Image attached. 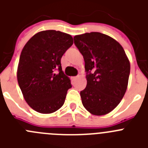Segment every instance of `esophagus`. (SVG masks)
<instances>
[{"mask_svg": "<svg viewBox=\"0 0 148 148\" xmlns=\"http://www.w3.org/2000/svg\"><path fill=\"white\" fill-rule=\"evenodd\" d=\"M78 78V76H75V77H73V80H74V81H75V80H76V79H77V78Z\"/></svg>", "mask_w": 148, "mask_h": 148, "instance_id": "1", "label": "esophagus"}]
</instances>
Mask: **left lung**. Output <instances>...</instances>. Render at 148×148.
<instances>
[{"label":"left lung","mask_w":148,"mask_h":148,"mask_svg":"<svg viewBox=\"0 0 148 148\" xmlns=\"http://www.w3.org/2000/svg\"><path fill=\"white\" fill-rule=\"evenodd\" d=\"M74 44L87 72V86L80 92L82 104L91 114H108L126 92L130 70L127 56L118 41L101 32L75 35Z\"/></svg>","instance_id":"left-lung-1"}]
</instances>
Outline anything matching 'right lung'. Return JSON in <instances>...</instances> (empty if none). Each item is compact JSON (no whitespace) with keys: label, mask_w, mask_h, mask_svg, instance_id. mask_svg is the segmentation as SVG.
<instances>
[{"label":"right lung","mask_w":148,"mask_h":148,"mask_svg":"<svg viewBox=\"0 0 148 148\" xmlns=\"http://www.w3.org/2000/svg\"><path fill=\"white\" fill-rule=\"evenodd\" d=\"M73 44L69 34L45 30L34 35L23 47L17 78L23 98L34 110L52 113L64 103L72 85L62 71L61 59Z\"/></svg>","instance_id":"add662e5"}]
</instances>
